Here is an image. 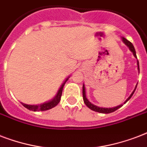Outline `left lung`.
<instances>
[{
  "label": "left lung",
  "mask_w": 147,
  "mask_h": 147,
  "mask_svg": "<svg viewBox=\"0 0 147 147\" xmlns=\"http://www.w3.org/2000/svg\"><path fill=\"white\" fill-rule=\"evenodd\" d=\"M122 40H123V43H124V44H126L127 47H129V51H131L132 53H133V54H134V57H135L136 58H137L136 57V51H135V48H134V45H133V44H132L131 42H129V40H127L126 39L125 37H122ZM137 69H138L139 73H140V66H139V61H137ZM136 86H137V84H136V86H135L134 91L132 92V94H130V96H129V97L127 99V100L125 101L124 103H123V104L127 103V101L129 100V99L131 98V96H133V94H134V92H135V90H136ZM83 98H84V103L86 104L87 107H89L90 110H94V111H95V112L101 113H110L114 112V111H116L117 110H118L119 108H120L123 106V104H120V105L117 106V107H115L106 108V107H98V106L94 105V104H93V103H90V101L87 100V98H86V91H85V86H84V84H83Z\"/></svg>",
  "instance_id": "obj_1"
}]
</instances>
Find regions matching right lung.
<instances>
[{
    "mask_svg": "<svg viewBox=\"0 0 147 147\" xmlns=\"http://www.w3.org/2000/svg\"><path fill=\"white\" fill-rule=\"evenodd\" d=\"M70 78V77H68L67 79L64 80L62 85L60 87V89L58 90L57 94H56V96L53 97L52 100L47 101V102H45L44 103H40V104H38V105H29V104H26V103H23V106L26 107L27 109H28L29 110H32V111H45V110H50V109H52L53 107H56L57 105L59 102L61 101V95H62V91H63V88L64 86V84H66V82L67 81L68 79Z\"/></svg>",
    "mask_w": 147,
    "mask_h": 147,
    "instance_id": "obj_1",
    "label": "right lung"
}]
</instances>
